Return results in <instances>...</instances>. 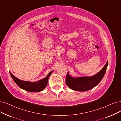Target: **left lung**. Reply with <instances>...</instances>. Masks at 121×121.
<instances>
[{
	"label": "left lung",
	"instance_id": "obj_1",
	"mask_svg": "<svg viewBox=\"0 0 121 121\" xmlns=\"http://www.w3.org/2000/svg\"><path fill=\"white\" fill-rule=\"evenodd\" d=\"M108 62L99 72L92 76L74 77L69 75V72L67 73L65 79V83L70 89L77 91H86L90 90L97 86L103 78L108 66Z\"/></svg>",
	"mask_w": 121,
	"mask_h": 121
}]
</instances>
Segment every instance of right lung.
Segmentation results:
<instances>
[{"label": "right lung", "instance_id": "add662e5", "mask_svg": "<svg viewBox=\"0 0 121 121\" xmlns=\"http://www.w3.org/2000/svg\"><path fill=\"white\" fill-rule=\"evenodd\" d=\"M52 71H51L44 78L37 82H34L21 80L16 78L15 76H14L10 71V73L12 79L19 87L29 92H36L41 91L46 88L48 84V81L49 79V77L52 73Z\"/></svg>", "mask_w": 121, "mask_h": 121}]
</instances>
